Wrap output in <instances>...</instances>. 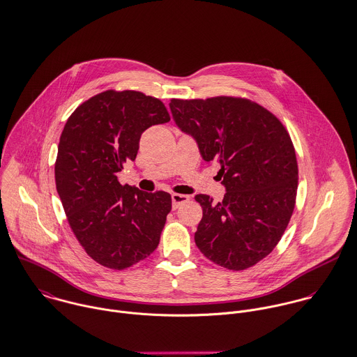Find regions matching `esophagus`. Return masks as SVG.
I'll return each mask as SVG.
<instances>
[{"mask_svg": "<svg viewBox=\"0 0 357 357\" xmlns=\"http://www.w3.org/2000/svg\"><path fill=\"white\" fill-rule=\"evenodd\" d=\"M190 201L188 195H183V194H173L172 195V202H173V209H177L181 204H185Z\"/></svg>", "mask_w": 357, "mask_h": 357, "instance_id": "1", "label": "esophagus"}]
</instances>
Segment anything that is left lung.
Returning a JSON list of instances; mask_svg holds the SVG:
<instances>
[{
    "mask_svg": "<svg viewBox=\"0 0 357 357\" xmlns=\"http://www.w3.org/2000/svg\"><path fill=\"white\" fill-rule=\"evenodd\" d=\"M169 105L202 158L220 166L227 190L218 204L195 195L204 213L197 246L229 270L255 266L277 246L295 208L298 162L289 132L274 114L242 97L172 98Z\"/></svg>",
    "mask_w": 357,
    "mask_h": 357,
    "instance_id": "obj_1",
    "label": "left lung"
}]
</instances>
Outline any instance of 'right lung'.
Returning <instances> with one entry per match:
<instances>
[{"label":"right lung","instance_id":"right-lung-1","mask_svg":"<svg viewBox=\"0 0 357 357\" xmlns=\"http://www.w3.org/2000/svg\"><path fill=\"white\" fill-rule=\"evenodd\" d=\"M170 120L165 104L134 90H107L80 104L66 121L55 160V184L68 223L87 255L124 270L156 248L172 197L121 185L141 134Z\"/></svg>","mask_w":357,"mask_h":357}]
</instances>
